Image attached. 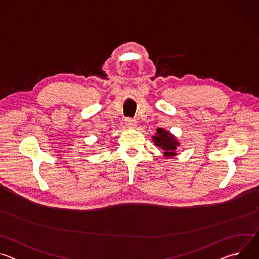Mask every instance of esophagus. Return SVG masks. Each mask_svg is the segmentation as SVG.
I'll use <instances>...</instances> for the list:
<instances>
[{"instance_id": "obj_1", "label": "esophagus", "mask_w": 259, "mask_h": 259, "mask_svg": "<svg viewBox=\"0 0 259 259\" xmlns=\"http://www.w3.org/2000/svg\"><path fill=\"white\" fill-rule=\"evenodd\" d=\"M126 126L129 127V128H135L137 126V122L133 119H130V118H127L126 120Z\"/></svg>"}]
</instances>
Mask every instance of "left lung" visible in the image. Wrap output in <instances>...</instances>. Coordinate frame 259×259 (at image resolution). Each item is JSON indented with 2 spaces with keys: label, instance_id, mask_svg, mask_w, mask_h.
I'll list each match as a JSON object with an SVG mask.
<instances>
[{
  "label": "left lung",
  "instance_id": "left-lung-1",
  "mask_svg": "<svg viewBox=\"0 0 259 259\" xmlns=\"http://www.w3.org/2000/svg\"><path fill=\"white\" fill-rule=\"evenodd\" d=\"M153 141L163 150L165 157L172 158L176 156V149L179 142L169 131L162 128L157 129V134L153 136Z\"/></svg>",
  "mask_w": 259,
  "mask_h": 259
}]
</instances>
